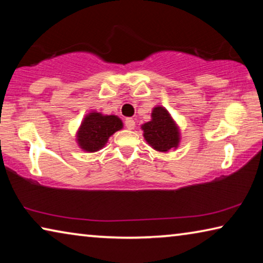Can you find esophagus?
Instances as JSON below:
<instances>
[{
    "instance_id": "obj_1",
    "label": "esophagus",
    "mask_w": 263,
    "mask_h": 263,
    "mask_svg": "<svg viewBox=\"0 0 263 263\" xmlns=\"http://www.w3.org/2000/svg\"><path fill=\"white\" fill-rule=\"evenodd\" d=\"M125 126H126V128H128V130H133V128H135V126H136V122L133 121L132 118H126L125 119Z\"/></svg>"
}]
</instances>
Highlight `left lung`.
<instances>
[{
	"label": "left lung",
	"instance_id": "1",
	"mask_svg": "<svg viewBox=\"0 0 263 263\" xmlns=\"http://www.w3.org/2000/svg\"><path fill=\"white\" fill-rule=\"evenodd\" d=\"M141 128L145 140L159 152L176 148L180 142L179 127L163 106H155L152 111V121L145 123Z\"/></svg>",
	"mask_w": 263,
	"mask_h": 263
}]
</instances>
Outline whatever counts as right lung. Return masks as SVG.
<instances>
[{
    "mask_svg": "<svg viewBox=\"0 0 263 263\" xmlns=\"http://www.w3.org/2000/svg\"><path fill=\"white\" fill-rule=\"evenodd\" d=\"M123 127L117 116L90 112L84 117L78 131V144L86 152H97L104 147L109 138Z\"/></svg>",
    "mask_w": 263,
    "mask_h": 263,
    "instance_id": "obj_1",
    "label": "right lung"
}]
</instances>
